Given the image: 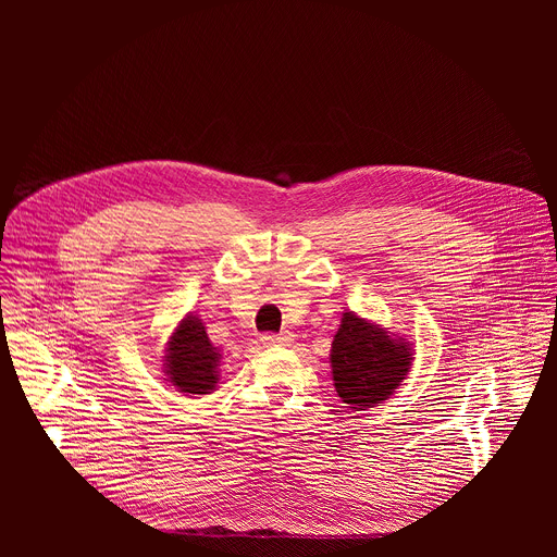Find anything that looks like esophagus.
<instances>
[{"label": "esophagus", "mask_w": 557, "mask_h": 557, "mask_svg": "<svg viewBox=\"0 0 557 557\" xmlns=\"http://www.w3.org/2000/svg\"><path fill=\"white\" fill-rule=\"evenodd\" d=\"M262 342L267 346H290L293 344V335L290 333H280V335L267 333V335H262Z\"/></svg>", "instance_id": "34e87169"}]
</instances>
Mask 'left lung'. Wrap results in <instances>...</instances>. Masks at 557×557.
<instances>
[{
    "label": "left lung",
    "instance_id": "obj_1",
    "mask_svg": "<svg viewBox=\"0 0 557 557\" xmlns=\"http://www.w3.org/2000/svg\"><path fill=\"white\" fill-rule=\"evenodd\" d=\"M335 389L352 410L389 399L412 366L408 342L392 339L383 329L344 312L331 350Z\"/></svg>",
    "mask_w": 557,
    "mask_h": 557
}]
</instances>
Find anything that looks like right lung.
Instances as JSON below:
<instances>
[{
  "label": "right lung",
  "mask_w": 557,
  "mask_h": 557,
  "mask_svg": "<svg viewBox=\"0 0 557 557\" xmlns=\"http://www.w3.org/2000/svg\"><path fill=\"white\" fill-rule=\"evenodd\" d=\"M218 350L211 346L202 322L187 314L168 348L170 381L189 394H209L218 383Z\"/></svg>",
  "instance_id": "obj_1"
}]
</instances>
